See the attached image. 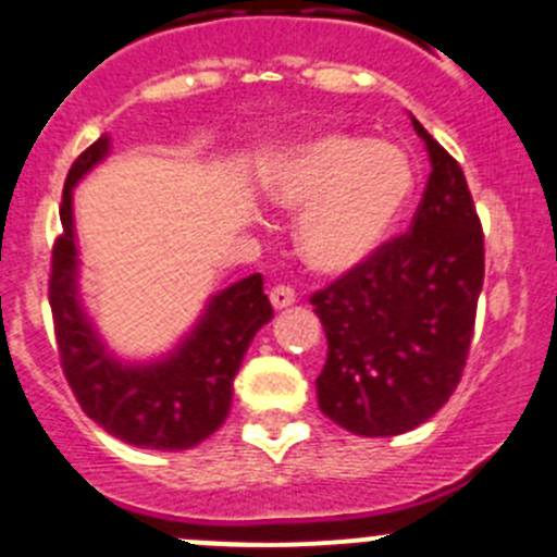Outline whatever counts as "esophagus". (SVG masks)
<instances>
[{
    "mask_svg": "<svg viewBox=\"0 0 557 557\" xmlns=\"http://www.w3.org/2000/svg\"><path fill=\"white\" fill-rule=\"evenodd\" d=\"M270 304H273V309H287L295 304V289L293 287H284V284H278V287L270 289Z\"/></svg>",
    "mask_w": 557,
    "mask_h": 557,
    "instance_id": "34e87169",
    "label": "esophagus"
}]
</instances>
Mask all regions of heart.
<instances>
[{
    "mask_svg": "<svg viewBox=\"0 0 557 557\" xmlns=\"http://www.w3.org/2000/svg\"><path fill=\"white\" fill-rule=\"evenodd\" d=\"M273 209L298 214L295 250L309 270L343 275L371 262L405 218L416 170L393 141L321 131L284 147L262 170Z\"/></svg>",
    "mask_w": 557,
    "mask_h": 557,
    "instance_id": "obj_1",
    "label": "heart"
}]
</instances>
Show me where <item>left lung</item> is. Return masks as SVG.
<instances>
[{
  "label": "left lung",
  "mask_w": 557,
  "mask_h": 557,
  "mask_svg": "<svg viewBox=\"0 0 557 557\" xmlns=\"http://www.w3.org/2000/svg\"><path fill=\"white\" fill-rule=\"evenodd\" d=\"M430 181L410 231L312 295L329 354L318 407L354 435L430 421L460 382L485 275L482 225L460 164L410 116Z\"/></svg>",
  "instance_id": "1"
}]
</instances>
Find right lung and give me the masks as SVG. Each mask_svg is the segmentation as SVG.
Here are the masks:
<instances>
[{
	"label": "right lung",
	"instance_id": "1",
	"mask_svg": "<svg viewBox=\"0 0 557 557\" xmlns=\"http://www.w3.org/2000/svg\"><path fill=\"white\" fill-rule=\"evenodd\" d=\"M111 136H100L72 164L63 186L61 225L52 248L49 307L69 387L95 424L139 449L184 451L223 426L234 376L250 339L270 323L273 307L253 273L206 301L195 326L150 359H125L108 348L81 293L75 186L108 159Z\"/></svg>",
	"mask_w": 557,
	"mask_h": 557
}]
</instances>
